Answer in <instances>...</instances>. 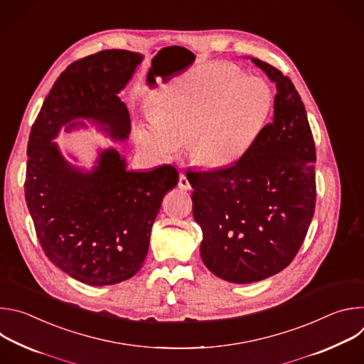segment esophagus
Listing matches in <instances>:
<instances>
[{
	"label": "esophagus",
	"instance_id": "esophagus-1",
	"mask_svg": "<svg viewBox=\"0 0 364 364\" xmlns=\"http://www.w3.org/2000/svg\"><path fill=\"white\" fill-rule=\"evenodd\" d=\"M178 187L183 188V190H190L191 188V184L188 181V178L186 177V174H180V178H178Z\"/></svg>",
	"mask_w": 364,
	"mask_h": 364
}]
</instances>
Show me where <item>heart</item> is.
<instances>
[{
	"label": "heart",
	"instance_id": "b5f03b06",
	"mask_svg": "<svg viewBox=\"0 0 364 364\" xmlns=\"http://www.w3.org/2000/svg\"><path fill=\"white\" fill-rule=\"evenodd\" d=\"M272 108L274 93L264 79L245 77L230 65H215L166 92L136 136L155 157H170L187 141L193 163L226 168L249 152Z\"/></svg>",
	"mask_w": 364,
	"mask_h": 364
}]
</instances>
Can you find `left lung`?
I'll return each instance as SVG.
<instances>
[{
  "label": "left lung",
  "mask_w": 364,
  "mask_h": 364,
  "mask_svg": "<svg viewBox=\"0 0 364 364\" xmlns=\"http://www.w3.org/2000/svg\"><path fill=\"white\" fill-rule=\"evenodd\" d=\"M277 85L274 121L230 167L187 171L200 255L216 277L250 284L285 269L316 209V145L301 96L289 77L250 59Z\"/></svg>",
  "instance_id": "8db88e82"
}]
</instances>
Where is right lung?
Wrapping results in <instances>:
<instances>
[{
	"mask_svg": "<svg viewBox=\"0 0 364 364\" xmlns=\"http://www.w3.org/2000/svg\"><path fill=\"white\" fill-rule=\"evenodd\" d=\"M142 59L135 51L103 50L68 66L28 138L24 191L40 245L58 268L93 287L127 281L142 268L151 228L178 173L173 166L129 171L115 148L99 149L92 170H83L53 139L90 122L125 141L131 119L118 93Z\"/></svg>",
	"mask_w": 364,
	"mask_h": 364,
	"instance_id": "1",
	"label": "right lung"
}]
</instances>
